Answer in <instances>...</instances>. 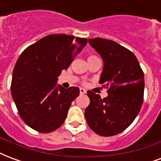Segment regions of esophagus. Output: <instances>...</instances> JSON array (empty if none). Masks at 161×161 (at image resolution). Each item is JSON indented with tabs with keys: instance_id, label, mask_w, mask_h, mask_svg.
Segmentation results:
<instances>
[{
	"instance_id": "esophagus-1",
	"label": "esophagus",
	"mask_w": 161,
	"mask_h": 161,
	"mask_svg": "<svg viewBox=\"0 0 161 161\" xmlns=\"http://www.w3.org/2000/svg\"><path fill=\"white\" fill-rule=\"evenodd\" d=\"M84 94H86V90L84 89H80V95H84Z\"/></svg>"
}]
</instances>
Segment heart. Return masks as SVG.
I'll return each mask as SVG.
<instances>
[{
  "instance_id": "b5f03b06",
  "label": "heart",
  "mask_w": 161,
  "mask_h": 161,
  "mask_svg": "<svg viewBox=\"0 0 161 161\" xmlns=\"http://www.w3.org/2000/svg\"><path fill=\"white\" fill-rule=\"evenodd\" d=\"M94 58H97V57L95 56V55H90V56H89V58H88V60H89V59H94Z\"/></svg>"
}]
</instances>
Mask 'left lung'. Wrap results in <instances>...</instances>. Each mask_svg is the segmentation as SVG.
Returning a JSON list of instances; mask_svg holds the SVG:
<instances>
[{"label": "left lung", "instance_id": "left-lung-1", "mask_svg": "<svg viewBox=\"0 0 161 161\" xmlns=\"http://www.w3.org/2000/svg\"><path fill=\"white\" fill-rule=\"evenodd\" d=\"M102 56L104 67L100 84L108 89L102 99L88 90L90 105L84 112L88 125L102 136L119 134L134 121L143 102L144 75L131 51L108 39H89Z\"/></svg>", "mask_w": 161, "mask_h": 161}]
</instances>
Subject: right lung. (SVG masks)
I'll use <instances>...</instances> for the list:
<instances>
[{"label":"right lung","instance_id":"1","mask_svg":"<svg viewBox=\"0 0 161 161\" xmlns=\"http://www.w3.org/2000/svg\"><path fill=\"white\" fill-rule=\"evenodd\" d=\"M88 42L86 38L53 34L30 45L14 65L11 93L23 121L40 133L55 130L64 123L77 87H56L66 70Z\"/></svg>","mask_w":161,"mask_h":161}]
</instances>
